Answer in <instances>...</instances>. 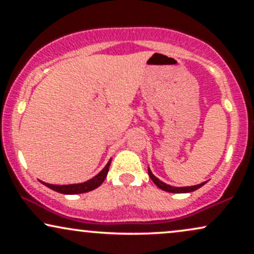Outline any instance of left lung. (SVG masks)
I'll return each mask as SVG.
<instances>
[{"mask_svg":"<svg viewBox=\"0 0 254 254\" xmlns=\"http://www.w3.org/2000/svg\"><path fill=\"white\" fill-rule=\"evenodd\" d=\"M148 174H149L150 179L153 180L154 184L157 186L159 189H161V190L164 191H167V192H172V193H188V192H192V191H196L198 190L199 188H202V186L205 184L206 182H204L202 184H198V185H193V186H186V188H176V186H171L168 185V184H166L164 182H161L160 179H157V178L154 176L153 173H151V171L148 168Z\"/></svg>","mask_w":254,"mask_h":254,"instance_id":"1","label":"left lung"}]
</instances>
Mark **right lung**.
Masks as SVG:
<instances>
[{"mask_svg":"<svg viewBox=\"0 0 254 254\" xmlns=\"http://www.w3.org/2000/svg\"><path fill=\"white\" fill-rule=\"evenodd\" d=\"M111 165V160L107 162V165L103 168V171L99 172L95 177H93L92 179L87 180L84 183L80 184H70V185H54V184H48L42 182L44 185L50 188L51 190L60 192V193L63 194H77V193H84V192H88L94 190V189L99 188L101 184L104 183L105 178L107 176V172H109Z\"/></svg>","mask_w":254,"mask_h":254,"instance_id":"add662e5","label":"right lung"}]
</instances>
